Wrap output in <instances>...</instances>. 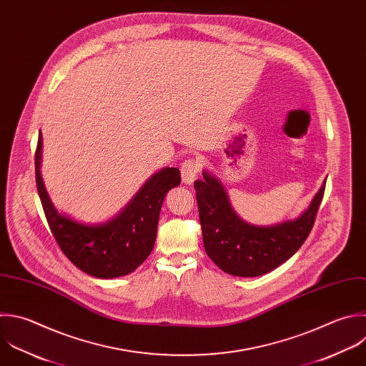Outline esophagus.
<instances>
[{"label":"esophagus","instance_id":"34e87169","mask_svg":"<svg viewBox=\"0 0 366 366\" xmlns=\"http://www.w3.org/2000/svg\"><path fill=\"white\" fill-rule=\"evenodd\" d=\"M199 172H200V163L197 160L190 159V160L183 162L182 169H180L183 183L184 184H192L194 182V179L197 177Z\"/></svg>","mask_w":366,"mask_h":366}]
</instances>
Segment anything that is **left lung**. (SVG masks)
I'll return each mask as SVG.
<instances>
[{"mask_svg":"<svg viewBox=\"0 0 366 366\" xmlns=\"http://www.w3.org/2000/svg\"><path fill=\"white\" fill-rule=\"evenodd\" d=\"M203 244L207 256L226 273L254 277L290 259L309 236L325 192V182L309 207L296 219L257 226L233 210L220 180L203 172L194 182Z\"/></svg>","mask_w":366,"mask_h":366,"instance_id":"1","label":"left lung"}]
</instances>
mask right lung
<instances>
[{
  "label": "right lung",
  "instance_id": "obj_1",
  "mask_svg": "<svg viewBox=\"0 0 366 366\" xmlns=\"http://www.w3.org/2000/svg\"><path fill=\"white\" fill-rule=\"evenodd\" d=\"M43 134L36 150V182L39 196L63 253L84 273L99 279H114L136 270L152 253L159 214L169 190L180 184V172L164 167L154 173L133 199L112 219L81 223L53 204L40 172Z\"/></svg>",
  "mask_w": 366,
  "mask_h": 366
}]
</instances>
